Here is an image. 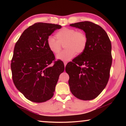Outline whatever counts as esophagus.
Masks as SVG:
<instances>
[{
	"label": "esophagus",
	"mask_w": 126,
	"mask_h": 126,
	"mask_svg": "<svg viewBox=\"0 0 126 126\" xmlns=\"http://www.w3.org/2000/svg\"><path fill=\"white\" fill-rule=\"evenodd\" d=\"M67 62H64V65L65 67L66 66V65H67Z\"/></svg>",
	"instance_id": "obj_1"
}]
</instances>
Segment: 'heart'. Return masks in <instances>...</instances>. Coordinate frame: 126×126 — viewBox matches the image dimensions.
Instances as JSON below:
<instances>
[{
  "label": "heart",
  "mask_w": 126,
  "mask_h": 126,
  "mask_svg": "<svg viewBox=\"0 0 126 126\" xmlns=\"http://www.w3.org/2000/svg\"><path fill=\"white\" fill-rule=\"evenodd\" d=\"M57 39L49 37L47 40L49 49L52 53L57 54L60 52L62 45L64 44L65 49L57 55V58L63 61L71 60L76 53H83L87 46L88 38L83 32L70 28H63L55 34Z\"/></svg>",
  "instance_id": "obj_1"
}]
</instances>
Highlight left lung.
<instances>
[{"label": "left lung", "instance_id": "left-lung-1", "mask_svg": "<svg viewBox=\"0 0 126 126\" xmlns=\"http://www.w3.org/2000/svg\"><path fill=\"white\" fill-rule=\"evenodd\" d=\"M70 25L84 31L88 38L84 52L65 67L70 90L78 99L92 100L102 92L109 80L111 42L106 31L92 22L85 21Z\"/></svg>", "mask_w": 126, "mask_h": 126}]
</instances>
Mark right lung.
Wrapping results in <instances>:
<instances>
[{"mask_svg":"<svg viewBox=\"0 0 126 126\" xmlns=\"http://www.w3.org/2000/svg\"><path fill=\"white\" fill-rule=\"evenodd\" d=\"M60 25L36 23L28 28L16 42L11 61L12 78L16 88L29 101L42 103L52 98L59 75L64 70L55 61L47 40ZM53 62V65L50 66Z\"/></svg>","mask_w":126,"mask_h":126,"instance_id":"add662e5","label":"right lung"}]
</instances>
